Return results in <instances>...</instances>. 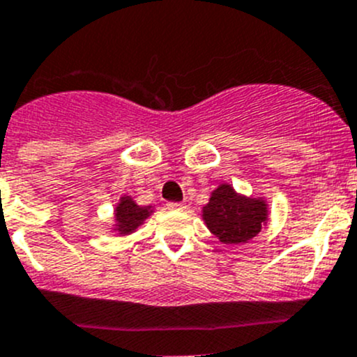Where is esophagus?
I'll use <instances>...</instances> for the list:
<instances>
[{
    "instance_id": "esophagus-1",
    "label": "esophagus",
    "mask_w": 357,
    "mask_h": 357,
    "mask_svg": "<svg viewBox=\"0 0 357 357\" xmlns=\"http://www.w3.org/2000/svg\"><path fill=\"white\" fill-rule=\"evenodd\" d=\"M167 207L171 208V211H183V208H186V205L183 204V202H169Z\"/></svg>"
}]
</instances>
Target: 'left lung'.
Wrapping results in <instances>:
<instances>
[{"label": "left lung", "instance_id": "8db88e82", "mask_svg": "<svg viewBox=\"0 0 357 357\" xmlns=\"http://www.w3.org/2000/svg\"><path fill=\"white\" fill-rule=\"evenodd\" d=\"M266 212L262 200L245 199L221 185L204 207V221L222 243H245L261 231Z\"/></svg>", "mask_w": 357, "mask_h": 357}]
</instances>
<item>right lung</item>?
I'll return each mask as SVG.
<instances>
[{
  "instance_id": "obj_1",
  "label": "right lung",
  "mask_w": 357,
  "mask_h": 357,
  "mask_svg": "<svg viewBox=\"0 0 357 357\" xmlns=\"http://www.w3.org/2000/svg\"><path fill=\"white\" fill-rule=\"evenodd\" d=\"M150 215V207H139L129 197H124L121 204L115 208V218H117V228L121 235L135 231L143 221Z\"/></svg>"
}]
</instances>
